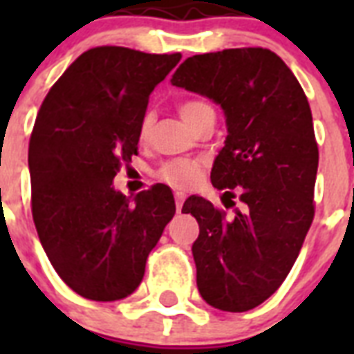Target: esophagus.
I'll use <instances>...</instances> for the list:
<instances>
[{
	"label": "esophagus",
	"mask_w": 354,
	"mask_h": 354,
	"mask_svg": "<svg viewBox=\"0 0 354 354\" xmlns=\"http://www.w3.org/2000/svg\"><path fill=\"white\" fill-rule=\"evenodd\" d=\"M174 200H176V209L182 211V205H183V202H185V194L176 193L174 194Z\"/></svg>",
	"instance_id": "esophagus-1"
}]
</instances>
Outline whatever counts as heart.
I'll return each mask as SVG.
<instances>
[{"label": "heart", "instance_id": "b5f03b06", "mask_svg": "<svg viewBox=\"0 0 354 354\" xmlns=\"http://www.w3.org/2000/svg\"><path fill=\"white\" fill-rule=\"evenodd\" d=\"M207 113H213V108L204 101H185L180 104V115L191 128ZM150 130H152V115L147 113L141 119V124H139V139L145 141L150 136ZM200 174H202V165L196 160L167 161L158 171V178L161 182L169 183V185L178 189L191 187L198 180Z\"/></svg>", "mask_w": 354, "mask_h": 354}]
</instances>
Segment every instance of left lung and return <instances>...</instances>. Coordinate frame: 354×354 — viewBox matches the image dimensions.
<instances>
[{
  "label": "left lung",
  "mask_w": 354,
  "mask_h": 354,
  "mask_svg": "<svg viewBox=\"0 0 354 354\" xmlns=\"http://www.w3.org/2000/svg\"><path fill=\"white\" fill-rule=\"evenodd\" d=\"M171 82L216 102L226 118L211 183L230 198L235 188L242 207L226 218L193 194L182 213L200 226L193 244L200 296L246 313L279 288L313 224L318 145L310 106L288 66L263 47L189 57Z\"/></svg>",
  "instance_id": "1"
}]
</instances>
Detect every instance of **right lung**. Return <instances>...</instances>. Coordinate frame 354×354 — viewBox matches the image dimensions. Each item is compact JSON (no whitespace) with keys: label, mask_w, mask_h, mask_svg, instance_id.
<instances>
[{"label":"right lung","mask_w":354,"mask_h":354,"mask_svg":"<svg viewBox=\"0 0 354 354\" xmlns=\"http://www.w3.org/2000/svg\"><path fill=\"white\" fill-rule=\"evenodd\" d=\"M180 58L93 47L41 102L29 141L32 218L53 268L86 299L130 296L176 213L163 183L130 202L113 178L138 154L150 93Z\"/></svg>","instance_id":"obj_1"}]
</instances>
